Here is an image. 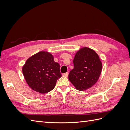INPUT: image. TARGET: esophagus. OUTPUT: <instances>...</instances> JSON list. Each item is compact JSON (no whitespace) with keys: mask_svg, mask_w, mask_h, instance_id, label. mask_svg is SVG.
<instances>
[{"mask_svg":"<svg viewBox=\"0 0 130 130\" xmlns=\"http://www.w3.org/2000/svg\"><path fill=\"white\" fill-rule=\"evenodd\" d=\"M62 76H65V77H68V73H66L62 74Z\"/></svg>","mask_w":130,"mask_h":130,"instance_id":"1","label":"esophagus"}]
</instances>
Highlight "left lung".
Wrapping results in <instances>:
<instances>
[{
  "mask_svg": "<svg viewBox=\"0 0 130 130\" xmlns=\"http://www.w3.org/2000/svg\"><path fill=\"white\" fill-rule=\"evenodd\" d=\"M74 69L68 78L75 88L80 91L93 87L100 76L103 64L99 56L94 50L83 47L75 55Z\"/></svg>",
  "mask_w": 130,
  "mask_h": 130,
  "instance_id": "1",
  "label": "left lung"
}]
</instances>
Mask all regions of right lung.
I'll return each mask as SVG.
<instances>
[{"mask_svg": "<svg viewBox=\"0 0 130 130\" xmlns=\"http://www.w3.org/2000/svg\"><path fill=\"white\" fill-rule=\"evenodd\" d=\"M22 72L29 87L41 94L48 93L55 87L61 77L60 64L54 60L53 55L41 51L30 57L23 66Z\"/></svg>", "mask_w": 130, "mask_h": 130, "instance_id": "obj_1", "label": "right lung"}]
</instances>
